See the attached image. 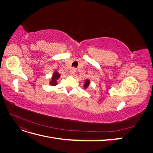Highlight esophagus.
Wrapping results in <instances>:
<instances>
[{"label":"esophagus","mask_w":153,"mask_h":153,"mask_svg":"<svg viewBox=\"0 0 153 153\" xmlns=\"http://www.w3.org/2000/svg\"><path fill=\"white\" fill-rule=\"evenodd\" d=\"M75 72H76L75 69V68H73V69H71L70 71H69V74H70L71 75H75Z\"/></svg>","instance_id":"34e87169"}]
</instances>
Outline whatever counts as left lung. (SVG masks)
<instances>
[{
	"instance_id": "8db88e82",
	"label": "left lung",
	"mask_w": 153,
	"mask_h": 153,
	"mask_svg": "<svg viewBox=\"0 0 153 153\" xmlns=\"http://www.w3.org/2000/svg\"><path fill=\"white\" fill-rule=\"evenodd\" d=\"M90 80H88V79H86L84 82V89H87L88 87H89V85H90Z\"/></svg>"
}]
</instances>
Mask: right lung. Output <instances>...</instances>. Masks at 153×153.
Listing matches in <instances>:
<instances>
[{
	"label": "right lung",
	"instance_id": "right-lung-1",
	"mask_svg": "<svg viewBox=\"0 0 153 153\" xmlns=\"http://www.w3.org/2000/svg\"><path fill=\"white\" fill-rule=\"evenodd\" d=\"M60 77H61V74H59V72H57L56 70H55L53 72L52 78H51L49 82V84L52 86H55L56 85H57V81L59 79Z\"/></svg>",
	"mask_w": 153,
	"mask_h": 153
}]
</instances>
